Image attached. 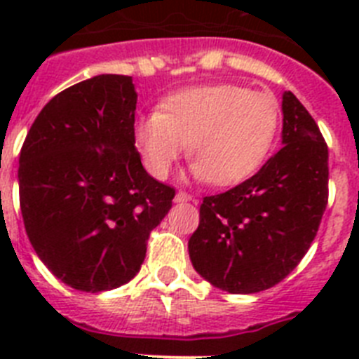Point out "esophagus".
<instances>
[{"mask_svg":"<svg viewBox=\"0 0 359 359\" xmlns=\"http://www.w3.org/2000/svg\"><path fill=\"white\" fill-rule=\"evenodd\" d=\"M174 201L176 203H185V201H196L194 198L190 194H187V192H177L176 196H174Z\"/></svg>","mask_w":359,"mask_h":359,"instance_id":"esophagus-1","label":"esophagus"}]
</instances>
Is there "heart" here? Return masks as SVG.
<instances>
[{
  "label": "heart",
  "mask_w": 359,
  "mask_h": 359,
  "mask_svg": "<svg viewBox=\"0 0 359 359\" xmlns=\"http://www.w3.org/2000/svg\"><path fill=\"white\" fill-rule=\"evenodd\" d=\"M280 107L266 91L239 84H203L170 93L160 111L135 122L133 138L149 174L167 177L189 149L198 182L236 185L252 176L277 138Z\"/></svg>",
  "instance_id": "1"
}]
</instances>
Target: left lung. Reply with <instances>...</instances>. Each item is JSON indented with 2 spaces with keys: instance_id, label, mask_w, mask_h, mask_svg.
I'll use <instances>...</instances> for the list:
<instances>
[{
  "instance_id": "8db88e82",
  "label": "left lung",
  "mask_w": 359,
  "mask_h": 359,
  "mask_svg": "<svg viewBox=\"0 0 359 359\" xmlns=\"http://www.w3.org/2000/svg\"><path fill=\"white\" fill-rule=\"evenodd\" d=\"M282 149L241 185L203 199L189 241L194 269L236 294L269 290L297 268L327 205L329 151L291 91L282 95Z\"/></svg>"
}]
</instances>
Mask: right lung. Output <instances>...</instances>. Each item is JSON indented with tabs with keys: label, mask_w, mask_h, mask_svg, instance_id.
Returning a JSON list of instances; mask_svg holds the SVG:
<instances>
[{
	"label": "right lung",
	"mask_w": 359,
	"mask_h": 359,
	"mask_svg": "<svg viewBox=\"0 0 359 359\" xmlns=\"http://www.w3.org/2000/svg\"><path fill=\"white\" fill-rule=\"evenodd\" d=\"M133 77L102 73L41 109L19 154V203L43 264L88 293L128 284L172 207L135 149Z\"/></svg>",
	"instance_id": "right-lung-1"
}]
</instances>
